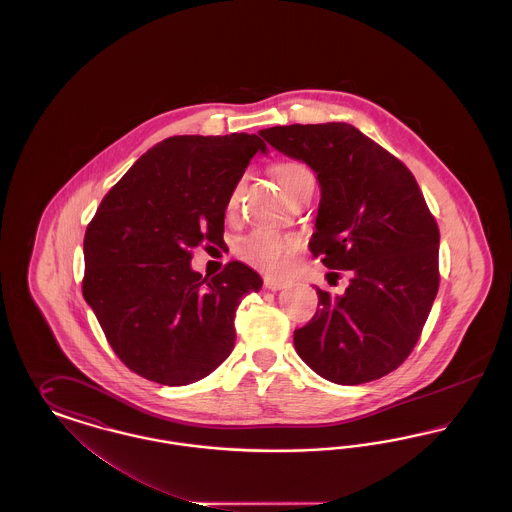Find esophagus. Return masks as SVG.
I'll list each match as a JSON object with an SVG mask.
<instances>
[{
  "mask_svg": "<svg viewBox=\"0 0 512 512\" xmlns=\"http://www.w3.org/2000/svg\"><path fill=\"white\" fill-rule=\"evenodd\" d=\"M288 286H290V282H288V280L272 278V276L265 278V288L270 290V292H278V290H284V288H288Z\"/></svg>",
  "mask_w": 512,
  "mask_h": 512,
  "instance_id": "esophagus-1",
  "label": "esophagus"
}]
</instances>
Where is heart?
<instances>
[{
  "label": "heart",
  "instance_id": "heart-1",
  "mask_svg": "<svg viewBox=\"0 0 512 512\" xmlns=\"http://www.w3.org/2000/svg\"><path fill=\"white\" fill-rule=\"evenodd\" d=\"M276 178L282 184V188L290 192L297 182L305 178H313V172L301 163H282L276 167ZM240 190H242V184L238 182L226 199V211L230 215L238 209ZM295 249H297V240L293 236H284L280 232L267 230V228H257L245 234L244 238H240L236 244V253L244 263L261 268L265 272L286 270Z\"/></svg>",
  "mask_w": 512,
  "mask_h": 512
}]
</instances>
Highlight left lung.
Instances as JSON below:
<instances>
[{
    "instance_id": "obj_1",
    "label": "left lung",
    "mask_w": 512,
    "mask_h": 512,
    "mask_svg": "<svg viewBox=\"0 0 512 512\" xmlns=\"http://www.w3.org/2000/svg\"><path fill=\"white\" fill-rule=\"evenodd\" d=\"M259 136L317 172L311 253L353 274L343 295L317 288L320 309L293 332L297 355L341 386L390 374L411 355L439 288L438 222L413 172L347 122L272 126Z\"/></svg>"
}]
</instances>
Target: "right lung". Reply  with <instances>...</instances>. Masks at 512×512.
Wrapping results in <instances>:
<instances>
[{
  "label": "right lung",
  "instance_id": "add662e5",
  "mask_svg": "<svg viewBox=\"0 0 512 512\" xmlns=\"http://www.w3.org/2000/svg\"><path fill=\"white\" fill-rule=\"evenodd\" d=\"M267 144L257 134L172 136L144 153L101 199L84 236L82 293L132 372L186 386L232 353L242 297L261 276L230 261L194 272L197 245H222L226 199Z\"/></svg>",
  "mask_w": 512,
  "mask_h": 512
}]
</instances>
